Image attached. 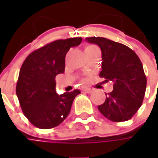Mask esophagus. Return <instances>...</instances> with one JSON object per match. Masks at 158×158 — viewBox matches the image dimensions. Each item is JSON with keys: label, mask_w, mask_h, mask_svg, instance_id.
I'll return each mask as SVG.
<instances>
[{"label": "esophagus", "mask_w": 158, "mask_h": 158, "mask_svg": "<svg viewBox=\"0 0 158 158\" xmlns=\"http://www.w3.org/2000/svg\"><path fill=\"white\" fill-rule=\"evenodd\" d=\"M83 92H84V93H86V94H91L92 92H93V90L90 89H85L83 90Z\"/></svg>", "instance_id": "obj_1"}]
</instances>
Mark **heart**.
<instances>
[{"mask_svg":"<svg viewBox=\"0 0 158 158\" xmlns=\"http://www.w3.org/2000/svg\"><path fill=\"white\" fill-rule=\"evenodd\" d=\"M92 48H95V47L94 46H87L85 48V50H88V49H92Z\"/></svg>","mask_w":158,"mask_h":158,"instance_id":"1","label":"heart"}]
</instances>
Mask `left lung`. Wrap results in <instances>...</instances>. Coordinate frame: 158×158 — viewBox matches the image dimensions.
<instances>
[{
    "mask_svg": "<svg viewBox=\"0 0 158 158\" xmlns=\"http://www.w3.org/2000/svg\"><path fill=\"white\" fill-rule=\"evenodd\" d=\"M89 43L99 46L102 51V71L99 76L112 81L113 91L106 94L99 111L114 122L130 120L143 101L147 78L137 54L122 43L100 37L86 38Z\"/></svg>",
    "mask_w": 158,
    "mask_h": 158,
    "instance_id": "8db88e82",
    "label": "left lung"
}]
</instances>
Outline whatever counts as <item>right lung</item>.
<instances>
[{"label":"right lung","mask_w":158,"mask_h":158,"mask_svg":"<svg viewBox=\"0 0 158 158\" xmlns=\"http://www.w3.org/2000/svg\"><path fill=\"white\" fill-rule=\"evenodd\" d=\"M81 38L54 41L28 55L20 68L16 84L23 115L39 129H52L68 116L74 98L73 92L59 95L56 92V76L64 72L65 55L72 47L79 46Z\"/></svg>","instance_id":"add662e5"}]
</instances>
